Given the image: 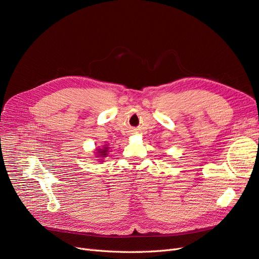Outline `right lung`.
<instances>
[{
	"label": "right lung",
	"mask_w": 259,
	"mask_h": 259,
	"mask_svg": "<svg viewBox=\"0 0 259 259\" xmlns=\"http://www.w3.org/2000/svg\"><path fill=\"white\" fill-rule=\"evenodd\" d=\"M99 151V155H101V156H106V154H107V151H108V147H105L104 149H99L97 150Z\"/></svg>",
	"instance_id": "right-lung-1"
}]
</instances>
